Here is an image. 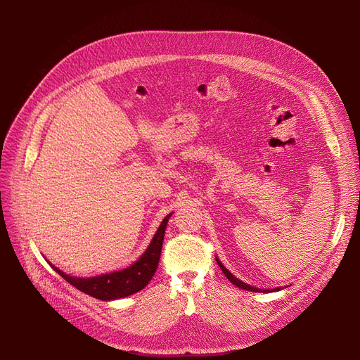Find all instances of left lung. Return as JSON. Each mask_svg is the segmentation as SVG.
<instances>
[{
  "mask_svg": "<svg viewBox=\"0 0 360 360\" xmlns=\"http://www.w3.org/2000/svg\"><path fill=\"white\" fill-rule=\"evenodd\" d=\"M217 259V258H216ZM217 264L220 266V269H221V271H223V274L228 277V280H231V283L232 285H235V286H238V288H240V289H245V290H251V292H276V290H280L278 288L277 289H273V290H261V289H257V288H252V286H250V285H247V283H243V281H240L239 278H236L228 269H226L223 264L217 259Z\"/></svg>",
  "mask_w": 360,
  "mask_h": 360,
  "instance_id": "obj_1",
  "label": "left lung"
}]
</instances>
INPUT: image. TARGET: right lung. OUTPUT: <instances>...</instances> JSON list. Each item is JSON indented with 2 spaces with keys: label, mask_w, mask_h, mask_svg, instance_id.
Segmentation results:
<instances>
[{
  "label": "right lung",
  "mask_w": 360,
  "mask_h": 360,
  "mask_svg": "<svg viewBox=\"0 0 360 360\" xmlns=\"http://www.w3.org/2000/svg\"><path fill=\"white\" fill-rule=\"evenodd\" d=\"M169 217L170 214L163 219L158 232L155 233L153 240L150 242L148 248L141 255V258L132 264V266L121 271L102 274V276L90 277V278H80V277H71L68 274H64L61 270L55 269L53 266L51 267L63 278H65L75 289H79L83 293L101 300L120 299V297L129 296L132 293H137L148 285V281L155 276L158 270L165 231H166Z\"/></svg>",
  "instance_id": "right-lung-1"
}]
</instances>
